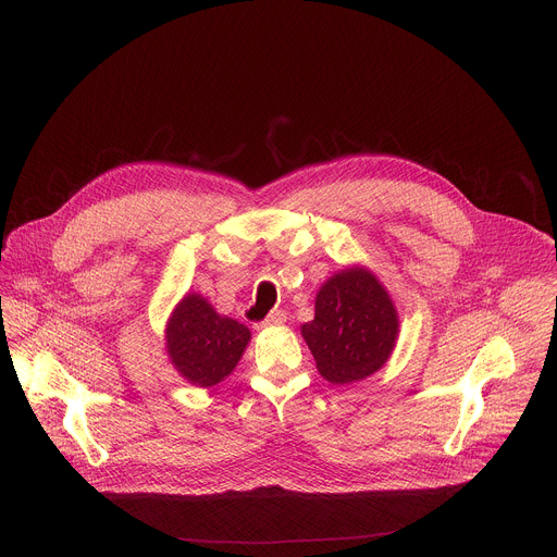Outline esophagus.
Segmentation results:
<instances>
[{"label":"esophagus","instance_id":"34e87169","mask_svg":"<svg viewBox=\"0 0 557 557\" xmlns=\"http://www.w3.org/2000/svg\"><path fill=\"white\" fill-rule=\"evenodd\" d=\"M286 322V312L284 310H273L264 322H258L256 324V329L260 331V329H267V326H280V324H284Z\"/></svg>","mask_w":557,"mask_h":557}]
</instances>
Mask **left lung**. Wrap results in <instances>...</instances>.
Returning a JSON list of instances; mask_svg holds the SVG:
<instances>
[{"instance_id": "left-lung-1", "label": "left lung", "mask_w": 557, "mask_h": 557, "mask_svg": "<svg viewBox=\"0 0 557 557\" xmlns=\"http://www.w3.org/2000/svg\"><path fill=\"white\" fill-rule=\"evenodd\" d=\"M396 335V308L363 267L333 275L317 293L314 320L301 326L317 370L335 385L361 381L383 368Z\"/></svg>"}]
</instances>
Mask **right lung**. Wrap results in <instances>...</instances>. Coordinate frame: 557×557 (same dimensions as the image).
<instances>
[{
    "mask_svg": "<svg viewBox=\"0 0 557 557\" xmlns=\"http://www.w3.org/2000/svg\"><path fill=\"white\" fill-rule=\"evenodd\" d=\"M172 366L194 385L211 387L233 372L251 333L245 324L222 317L198 293L183 297L168 322Z\"/></svg>",
    "mask_w": 557,
    "mask_h": 557,
    "instance_id": "right-lung-1",
    "label": "right lung"
}]
</instances>
